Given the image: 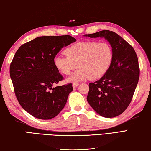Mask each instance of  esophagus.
Instances as JSON below:
<instances>
[{"label":"esophagus","instance_id":"esophagus-1","mask_svg":"<svg viewBox=\"0 0 151 151\" xmlns=\"http://www.w3.org/2000/svg\"><path fill=\"white\" fill-rule=\"evenodd\" d=\"M79 85V84L78 83H73V85H72V86H73V88H76V87H78Z\"/></svg>","mask_w":151,"mask_h":151}]
</instances>
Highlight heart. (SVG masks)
Wrapping results in <instances>:
<instances>
[{"instance_id": "heart-1", "label": "heart", "mask_w": 151, "mask_h": 151, "mask_svg": "<svg viewBox=\"0 0 151 151\" xmlns=\"http://www.w3.org/2000/svg\"><path fill=\"white\" fill-rule=\"evenodd\" d=\"M64 52L66 56H56L53 63L64 75L70 74L77 64L78 70L67 79L71 82L102 78L109 70L113 60L112 47L106 42H80L68 47Z\"/></svg>"}]
</instances>
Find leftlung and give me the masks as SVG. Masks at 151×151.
Returning a JSON list of instances; mask_svg holds the SVG:
<instances>
[{"mask_svg": "<svg viewBox=\"0 0 151 151\" xmlns=\"http://www.w3.org/2000/svg\"><path fill=\"white\" fill-rule=\"evenodd\" d=\"M83 36L104 38L112 47V64L100 79L89 83L87 100L102 117H116L129 106L137 85L139 67L137 55L128 42L114 31L102 30Z\"/></svg>", "mask_w": 151, "mask_h": 151, "instance_id": "1", "label": "left lung"}]
</instances>
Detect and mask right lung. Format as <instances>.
<instances>
[{"instance_id":"1","label":"right lung","mask_w":151,"mask_h":151,"mask_svg":"<svg viewBox=\"0 0 151 151\" xmlns=\"http://www.w3.org/2000/svg\"><path fill=\"white\" fill-rule=\"evenodd\" d=\"M76 41L68 35L38 37L16 51L10 78L19 103L31 116L49 120L64 109L73 87L71 83L53 87L63 79L53 60L62 48Z\"/></svg>"}]
</instances>
